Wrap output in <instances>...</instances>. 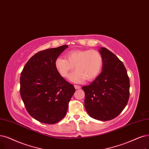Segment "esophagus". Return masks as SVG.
Segmentation results:
<instances>
[{
  "instance_id": "obj_1",
  "label": "esophagus",
  "mask_w": 149,
  "mask_h": 149,
  "mask_svg": "<svg viewBox=\"0 0 149 149\" xmlns=\"http://www.w3.org/2000/svg\"><path fill=\"white\" fill-rule=\"evenodd\" d=\"M74 87H75V88L76 90H78V89H80V88H81V86H79V85H74Z\"/></svg>"
}]
</instances>
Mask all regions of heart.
<instances>
[{
	"mask_svg": "<svg viewBox=\"0 0 149 149\" xmlns=\"http://www.w3.org/2000/svg\"><path fill=\"white\" fill-rule=\"evenodd\" d=\"M65 59L57 58L54 66L63 77L68 78L74 69L76 70L69 79L74 83H81L86 79L94 80L100 74L102 68L103 60L101 54L96 50L75 49L65 54Z\"/></svg>",
	"mask_w": 149,
	"mask_h": 149,
	"instance_id": "obj_1",
	"label": "heart"
}]
</instances>
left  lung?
Here are the masks:
<instances>
[{
    "mask_svg": "<svg viewBox=\"0 0 149 149\" xmlns=\"http://www.w3.org/2000/svg\"><path fill=\"white\" fill-rule=\"evenodd\" d=\"M102 57L101 73L87 86L85 92V107L90 116L108 121L117 117L128 103L130 80L124 64L106 48L99 49Z\"/></svg>",
    "mask_w": 149,
    "mask_h": 149,
    "instance_id": "obj_1",
    "label": "left lung"
}]
</instances>
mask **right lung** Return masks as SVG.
<instances>
[{"instance_id": "obj_1", "label": "right lung", "mask_w": 149, "mask_h": 149, "mask_svg": "<svg viewBox=\"0 0 149 149\" xmlns=\"http://www.w3.org/2000/svg\"><path fill=\"white\" fill-rule=\"evenodd\" d=\"M68 45L49 48L31 57L21 72L20 95L27 112L38 122L54 124L67 113L75 88L59 74L56 59Z\"/></svg>"}]
</instances>
